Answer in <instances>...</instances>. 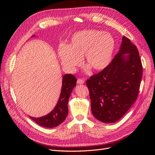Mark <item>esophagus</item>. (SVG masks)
Wrapping results in <instances>:
<instances>
[{
    "label": "esophagus",
    "instance_id": "34e87169",
    "mask_svg": "<svg viewBox=\"0 0 155 155\" xmlns=\"http://www.w3.org/2000/svg\"><path fill=\"white\" fill-rule=\"evenodd\" d=\"M85 82V80L82 78H78L77 80V84H83Z\"/></svg>",
    "mask_w": 155,
    "mask_h": 155
}]
</instances>
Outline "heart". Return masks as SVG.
<instances>
[{"mask_svg":"<svg viewBox=\"0 0 155 155\" xmlns=\"http://www.w3.org/2000/svg\"><path fill=\"white\" fill-rule=\"evenodd\" d=\"M114 47V40L110 35L87 30L73 35L68 46H60L58 54L63 67L69 71H75L80 66L84 55L88 66L99 71L108 66Z\"/></svg>","mask_w":155,"mask_h":155,"instance_id":"heart-1","label":"heart"}]
</instances>
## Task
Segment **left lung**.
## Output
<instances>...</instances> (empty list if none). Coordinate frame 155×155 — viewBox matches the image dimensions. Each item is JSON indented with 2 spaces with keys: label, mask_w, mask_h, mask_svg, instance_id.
<instances>
[{
  "label": "left lung",
  "mask_w": 155,
  "mask_h": 155,
  "mask_svg": "<svg viewBox=\"0 0 155 155\" xmlns=\"http://www.w3.org/2000/svg\"><path fill=\"white\" fill-rule=\"evenodd\" d=\"M119 53L107 67L86 82L95 117L105 123L117 121L137 98L143 66L136 46L123 36ZM127 53L128 55L124 54Z\"/></svg>",
  "instance_id": "left-lung-1"
}]
</instances>
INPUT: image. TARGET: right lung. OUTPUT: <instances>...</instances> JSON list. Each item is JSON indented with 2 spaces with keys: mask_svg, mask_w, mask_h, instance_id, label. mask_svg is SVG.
<instances>
[{
  "mask_svg": "<svg viewBox=\"0 0 155 155\" xmlns=\"http://www.w3.org/2000/svg\"><path fill=\"white\" fill-rule=\"evenodd\" d=\"M77 84V78L71 74L63 77L62 88L60 97L54 109L48 114L41 117H29L38 124L51 128L58 126L66 119L68 115V102L73 88Z\"/></svg>",
  "mask_w": 155,
  "mask_h": 155,
  "instance_id": "1",
  "label": "right lung"
}]
</instances>
